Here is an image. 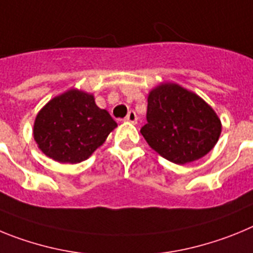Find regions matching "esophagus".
Masks as SVG:
<instances>
[{"mask_svg":"<svg viewBox=\"0 0 253 253\" xmlns=\"http://www.w3.org/2000/svg\"><path fill=\"white\" fill-rule=\"evenodd\" d=\"M125 120L129 123H133V124H135L138 120V116H137V114H135V111H133V110L129 111L128 115L125 116Z\"/></svg>","mask_w":253,"mask_h":253,"instance_id":"esophagus-1","label":"esophagus"}]
</instances>
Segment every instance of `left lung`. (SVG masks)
I'll return each instance as SVG.
<instances>
[{"instance_id": "obj_1", "label": "left lung", "mask_w": 253, "mask_h": 253, "mask_svg": "<svg viewBox=\"0 0 253 253\" xmlns=\"http://www.w3.org/2000/svg\"><path fill=\"white\" fill-rule=\"evenodd\" d=\"M220 131L218 115L194 92L175 84H161L149 92L147 124L140 133L163 158L185 165L204 157Z\"/></svg>"}]
</instances>
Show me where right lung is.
Wrapping results in <instances>:
<instances>
[{"label": "right lung", "mask_w": 253, "mask_h": 253, "mask_svg": "<svg viewBox=\"0 0 253 253\" xmlns=\"http://www.w3.org/2000/svg\"><path fill=\"white\" fill-rule=\"evenodd\" d=\"M115 126V120L97 107L92 95L69 90L39 111L34 139L48 157L62 163H78L90 157Z\"/></svg>", "instance_id": "1"}]
</instances>
